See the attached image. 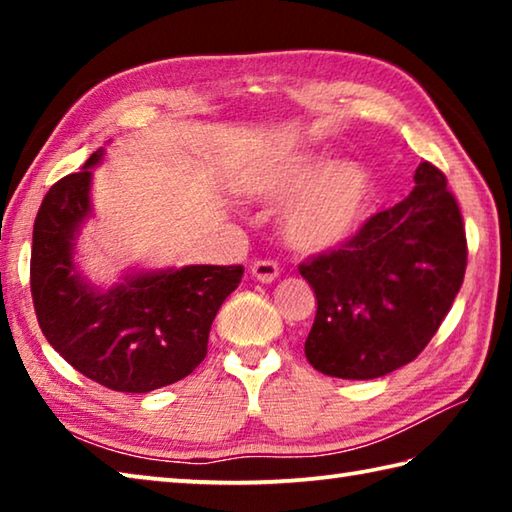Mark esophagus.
Returning <instances> with one entry per match:
<instances>
[{
    "mask_svg": "<svg viewBox=\"0 0 512 512\" xmlns=\"http://www.w3.org/2000/svg\"><path fill=\"white\" fill-rule=\"evenodd\" d=\"M250 273H253L255 280L268 284L280 275V266H277L273 259H257V262H253V266H250Z\"/></svg>",
    "mask_w": 512,
    "mask_h": 512,
    "instance_id": "obj_1",
    "label": "esophagus"
}]
</instances>
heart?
<instances>
[{
  "instance_id": "heart-1",
  "label": "heart",
  "mask_w": 512,
  "mask_h": 512,
  "mask_svg": "<svg viewBox=\"0 0 512 512\" xmlns=\"http://www.w3.org/2000/svg\"><path fill=\"white\" fill-rule=\"evenodd\" d=\"M244 192L259 203H291L282 214L284 241L300 253H327L343 246L359 228L370 180L359 162L323 164L311 151L271 155L248 173Z\"/></svg>"
}]
</instances>
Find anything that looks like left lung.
<instances>
[{
    "label": "left lung",
    "instance_id": "left-lung-1",
    "mask_svg": "<svg viewBox=\"0 0 512 512\" xmlns=\"http://www.w3.org/2000/svg\"><path fill=\"white\" fill-rule=\"evenodd\" d=\"M413 192L361 225L339 250L300 264L316 293L307 361L339 379H377L427 348L467 266L461 210L445 173L415 169Z\"/></svg>",
    "mask_w": 512,
    "mask_h": 512
}]
</instances>
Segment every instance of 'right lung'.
<instances>
[{
    "instance_id": "add662e5",
    "label": "right lung",
    "mask_w": 512,
    "mask_h": 512,
    "mask_svg": "<svg viewBox=\"0 0 512 512\" xmlns=\"http://www.w3.org/2000/svg\"><path fill=\"white\" fill-rule=\"evenodd\" d=\"M94 151L60 178L33 223L31 296L42 334L69 366L121 393L180 381L205 359L216 311L239 287L244 266H183L126 275L101 291L74 264L81 223L92 214Z\"/></svg>"
}]
</instances>
